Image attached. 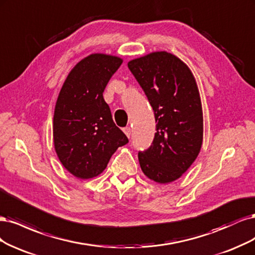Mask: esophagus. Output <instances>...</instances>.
Returning a JSON list of instances; mask_svg holds the SVG:
<instances>
[{
    "label": "esophagus",
    "mask_w": 255,
    "mask_h": 255,
    "mask_svg": "<svg viewBox=\"0 0 255 255\" xmlns=\"http://www.w3.org/2000/svg\"><path fill=\"white\" fill-rule=\"evenodd\" d=\"M123 131H124L125 134H126L128 137H130V135H131V128H130V127H125L124 129H123Z\"/></svg>",
    "instance_id": "esophagus-1"
}]
</instances>
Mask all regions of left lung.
<instances>
[{
	"label": "left lung",
	"mask_w": 255,
	"mask_h": 255,
	"mask_svg": "<svg viewBox=\"0 0 255 255\" xmlns=\"http://www.w3.org/2000/svg\"><path fill=\"white\" fill-rule=\"evenodd\" d=\"M128 68L152 107L153 141L138 151L144 174L158 183L175 181L198 155L203 136L202 107L191 70L166 52L151 53L128 62Z\"/></svg>",
	"instance_id": "8db88e82"
}]
</instances>
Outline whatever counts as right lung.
Masks as SVG:
<instances>
[{
  "label": "right lung",
  "instance_id": "right-lung-1",
  "mask_svg": "<svg viewBox=\"0 0 255 255\" xmlns=\"http://www.w3.org/2000/svg\"><path fill=\"white\" fill-rule=\"evenodd\" d=\"M122 62L119 57L90 55L73 68L60 90L53 121L55 150L77 178L100 175L119 147L129 142L103 96Z\"/></svg>",
  "mask_w": 255,
  "mask_h": 255
}]
</instances>
